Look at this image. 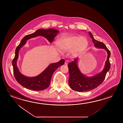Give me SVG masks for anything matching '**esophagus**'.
<instances>
[{
    "mask_svg": "<svg viewBox=\"0 0 123 123\" xmlns=\"http://www.w3.org/2000/svg\"><path fill=\"white\" fill-rule=\"evenodd\" d=\"M68 63V60H66L65 61V65H67Z\"/></svg>",
    "mask_w": 123,
    "mask_h": 123,
    "instance_id": "34e87169",
    "label": "esophagus"
}]
</instances>
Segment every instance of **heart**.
I'll list each match as a JSON object with an SVG mask.
<instances>
[{"instance_id":"obj_1","label":"heart","mask_w":123,"mask_h":123,"mask_svg":"<svg viewBox=\"0 0 123 123\" xmlns=\"http://www.w3.org/2000/svg\"><path fill=\"white\" fill-rule=\"evenodd\" d=\"M88 45V41L85 37L70 36L60 39L58 45L61 50L69 51L72 50L73 55L76 56L84 51Z\"/></svg>"}]
</instances>
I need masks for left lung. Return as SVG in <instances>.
<instances>
[{
    "label": "left lung",
    "mask_w": 123,
    "mask_h": 123,
    "mask_svg": "<svg viewBox=\"0 0 123 123\" xmlns=\"http://www.w3.org/2000/svg\"><path fill=\"white\" fill-rule=\"evenodd\" d=\"M89 33L92 40L94 46L96 48L105 49L107 53V58L103 70L91 77H87L80 72L78 67V58H75L72 62L68 63V65L69 73L68 84L71 89L80 92L89 91L98 86L104 81L106 73L108 72L111 68L109 60L111 56L110 51L103 43L95 40L90 32H89Z\"/></svg>",
    "instance_id": "obj_1"
}]
</instances>
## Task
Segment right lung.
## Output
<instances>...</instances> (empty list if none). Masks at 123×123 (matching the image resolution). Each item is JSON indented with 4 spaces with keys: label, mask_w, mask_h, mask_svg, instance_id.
I'll return each mask as SVG.
<instances>
[{
    "label": "right lung",
    "mask_w": 123,
    "mask_h": 123,
    "mask_svg": "<svg viewBox=\"0 0 123 123\" xmlns=\"http://www.w3.org/2000/svg\"><path fill=\"white\" fill-rule=\"evenodd\" d=\"M59 32L58 30L55 29H38L35 32L26 35L22 39L19 45L16 48L15 56L12 62L14 75L19 84L25 88L34 91L43 90L49 86L53 73L58 68L64 65L65 62L64 59L61 60L58 62L51 63L40 74L32 77H27L21 74L17 68V63L19 50L26 43L27 40L41 36L46 38L50 43H52Z\"/></svg>",
    "instance_id": "1"
}]
</instances>
